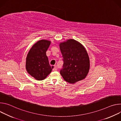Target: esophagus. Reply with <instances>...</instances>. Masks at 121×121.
Wrapping results in <instances>:
<instances>
[{"mask_svg":"<svg viewBox=\"0 0 121 121\" xmlns=\"http://www.w3.org/2000/svg\"><path fill=\"white\" fill-rule=\"evenodd\" d=\"M53 71H56L57 70V68H56V66H54V67H53Z\"/></svg>","mask_w":121,"mask_h":121,"instance_id":"1","label":"esophagus"}]
</instances>
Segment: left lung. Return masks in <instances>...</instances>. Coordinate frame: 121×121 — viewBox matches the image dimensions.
I'll return each mask as SVG.
<instances>
[{
	"mask_svg": "<svg viewBox=\"0 0 121 121\" xmlns=\"http://www.w3.org/2000/svg\"><path fill=\"white\" fill-rule=\"evenodd\" d=\"M64 64L60 74L64 79L74 84L87 77L90 69V58L83 45L78 42L69 39L59 44Z\"/></svg>",
	"mask_w": 121,
	"mask_h": 121,
	"instance_id": "obj_1",
	"label": "left lung"
}]
</instances>
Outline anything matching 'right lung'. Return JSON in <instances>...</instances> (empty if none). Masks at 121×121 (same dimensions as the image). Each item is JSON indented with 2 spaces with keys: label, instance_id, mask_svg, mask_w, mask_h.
Here are the masks:
<instances>
[{
  "label": "right lung",
  "instance_id": "add662e5",
  "mask_svg": "<svg viewBox=\"0 0 121 121\" xmlns=\"http://www.w3.org/2000/svg\"><path fill=\"white\" fill-rule=\"evenodd\" d=\"M50 44V41L40 40L33 45L27 55L26 69L37 80L44 79L52 70L46 54Z\"/></svg>",
  "mask_w": 121,
  "mask_h": 121
}]
</instances>
